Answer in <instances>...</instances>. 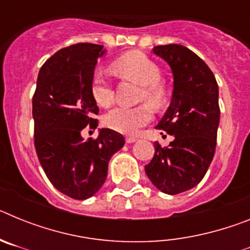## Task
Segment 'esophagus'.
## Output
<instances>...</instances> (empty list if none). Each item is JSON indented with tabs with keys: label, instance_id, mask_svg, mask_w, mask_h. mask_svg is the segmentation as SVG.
<instances>
[{
	"label": "esophagus",
	"instance_id": "obj_1",
	"mask_svg": "<svg viewBox=\"0 0 250 250\" xmlns=\"http://www.w3.org/2000/svg\"><path fill=\"white\" fill-rule=\"evenodd\" d=\"M125 140H126L127 144H132V143H135V141L138 140V139H136V138H131V136H127V138L125 139Z\"/></svg>",
	"mask_w": 250,
	"mask_h": 250
}]
</instances>
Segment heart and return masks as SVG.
I'll return each instance as SVG.
<instances>
[{
	"instance_id": "1",
	"label": "heart",
	"mask_w": 250,
	"mask_h": 250,
	"mask_svg": "<svg viewBox=\"0 0 250 250\" xmlns=\"http://www.w3.org/2000/svg\"><path fill=\"white\" fill-rule=\"evenodd\" d=\"M112 68L120 76L135 81L143 86L140 94L141 100H146L154 107H160L165 101V90L159 83L160 70L151 60L141 54H127L115 60ZM91 94L95 101L101 106L111 104L114 92L109 79L101 70H96L91 79ZM152 119V112L147 105L127 107L115 106L106 112L104 123L115 131L135 135Z\"/></svg>"
}]
</instances>
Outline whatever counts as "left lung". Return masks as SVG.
Here are the masks:
<instances>
[{"instance_id": "8db88e82", "label": "left lung", "mask_w": 250, "mask_h": 250, "mask_svg": "<svg viewBox=\"0 0 250 250\" xmlns=\"http://www.w3.org/2000/svg\"><path fill=\"white\" fill-rule=\"evenodd\" d=\"M152 52L167 61L174 77L171 101L156 127L175 139L169 147L155 143L145 173L159 190L174 195L199 184L213 160L219 90L210 68L185 46H155Z\"/></svg>"}]
</instances>
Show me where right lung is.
Returning <instances> with one entry per match:
<instances>
[{"label": "right lung", "mask_w": 250, "mask_h": 250, "mask_svg": "<svg viewBox=\"0 0 250 250\" xmlns=\"http://www.w3.org/2000/svg\"><path fill=\"white\" fill-rule=\"evenodd\" d=\"M95 43L61 48L42 65L32 98L35 147L51 184L72 199L83 200L103 187L109 161L125 144L124 136L100 129L96 139L83 138L96 129L99 107L91 79L106 50Z\"/></svg>", "instance_id": "right-lung-1"}]
</instances>
